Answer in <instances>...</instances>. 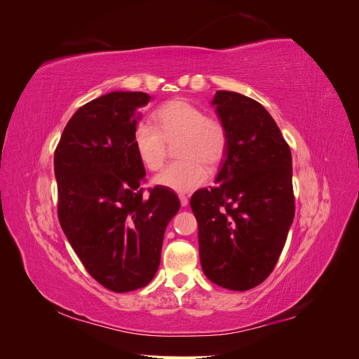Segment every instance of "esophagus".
<instances>
[{
	"mask_svg": "<svg viewBox=\"0 0 359 359\" xmlns=\"http://www.w3.org/2000/svg\"><path fill=\"white\" fill-rule=\"evenodd\" d=\"M180 202H181V206H187L189 205V198L186 196V194H180Z\"/></svg>",
	"mask_w": 359,
	"mask_h": 359,
	"instance_id": "34e87169",
	"label": "esophagus"
}]
</instances>
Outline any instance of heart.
Masks as SVG:
<instances>
[{
	"mask_svg": "<svg viewBox=\"0 0 359 359\" xmlns=\"http://www.w3.org/2000/svg\"><path fill=\"white\" fill-rule=\"evenodd\" d=\"M180 137L173 161L154 178L160 187L187 193L208 178L206 166L215 168L224 158L229 136L219 118L206 116L202 107L187 100H170L154 114V126L142 123L133 132V148L149 170H158L166 158V142Z\"/></svg>",
	"mask_w": 359,
	"mask_h": 359,
	"instance_id": "obj_1",
	"label": "heart"
}]
</instances>
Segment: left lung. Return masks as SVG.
<instances>
[{
    "instance_id": "obj_1",
    "label": "left lung",
    "mask_w": 359,
    "mask_h": 359,
    "mask_svg": "<svg viewBox=\"0 0 359 359\" xmlns=\"http://www.w3.org/2000/svg\"><path fill=\"white\" fill-rule=\"evenodd\" d=\"M211 103L229 144L219 186L198 190L190 201L201 265L212 283L248 290L273 273L295 215L290 148L256 100L217 91Z\"/></svg>"
}]
</instances>
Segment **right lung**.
Segmentation results:
<instances>
[{
	"label": "right lung",
	"mask_w": 359,
	"mask_h": 359,
	"mask_svg": "<svg viewBox=\"0 0 359 359\" xmlns=\"http://www.w3.org/2000/svg\"><path fill=\"white\" fill-rule=\"evenodd\" d=\"M151 97L114 91L79 107L53 157L58 219L90 276L114 292L154 278L178 196L160 186L144 198V163L133 148L140 107Z\"/></svg>",
	"instance_id": "add662e5"
}]
</instances>
